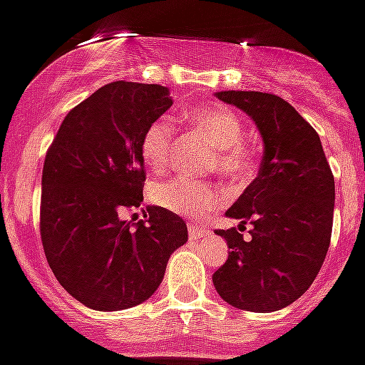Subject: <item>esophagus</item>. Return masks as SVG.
<instances>
[{
  "label": "esophagus",
  "mask_w": 365,
  "mask_h": 365,
  "mask_svg": "<svg viewBox=\"0 0 365 365\" xmlns=\"http://www.w3.org/2000/svg\"><path fill=\"white\" fill-rule=\"evenodd\" d=\"M188 232H190V238L192 240H199L203 238L205 235H207V229L201 225H197V223H188Z\"/></svg>",
  "instance_id": "1"
}]
</instances>
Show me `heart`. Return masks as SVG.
<instances>
[{
    "label": "heart",
    "mask_w": 365,
    "mask_h": 365,
    "mask_svg": "<svg viewBox=\"0 0 365 365\" xmlns=\"http://www.w3.org/2000/svg\"><path fill=\"white\" fill-rule=\"evenodd\" d=\"M188 121L216 149V168L220 173L236 180L247 175L253 168V160L247 149L242 145L244 125L235 112L225 107H201L188 112ZM171 121L168 118H157L145 127L140 140L142 158L151 170H164L171 157ZM153 199L170 212L199 220L221 207L223 192L212 185H201L188 179H173L155 186Z\"/></svg>",
    "instance_id": "1"
}]
</instances>
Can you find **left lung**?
<instances>
[{
	"mask_svg": "<svg viewBox=\"0 0 365 365\" xmlns=\"http://www.w3.org/2000/svg\"><path fill=\"white\" fill-rule=\"evenodd\" d=\"M220 101L245 112L264 142L257 179L225 212L238 230H216L229 245L212 275L225 303L249 312H275L310 288L329 251L334 177L314 127L279 96L225 90ZM249 222L250 238L239 232Z\"/></svg>",
	"mask_w": 365,
	"mask_h": 365,
	"instance_id": "left-lung-1",
	"label": "left lung"
}]
</instances>
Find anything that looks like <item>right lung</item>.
Masks as SVG:
<instances>
[{"mask_svg":"<svg viewBox=\"0 0 365 365\" xmlns=\"http://www.w3.org/2000/svg\"><path fill=\"white\" fill-rule=\"evenodd\" d=\"M173 105L160 85L116 81L68 112L42 171L40 235L53 275L92 310L136 307L160 286L171 253L186 244L182 217L144 201L145 127Z\"/></svg>","mask_w":365,"mask_h":365,"instance_id":"obj_1","label":"right lung"}]
</instances>
